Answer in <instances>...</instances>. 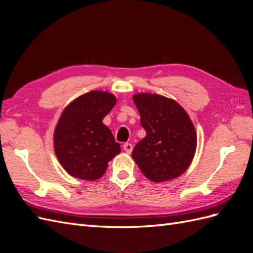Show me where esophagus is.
Returning a JSON list of instances; mask_svg holds the SVG:
<instances>
[{"label": "esophagus", "instance_id": "34e87169", "mask_svg": "<svg viewBox=\"0 0 253 253\" xmlns=\"http://www.w3.org/2000/svg\"><path fill=\"white\" fill-rule=\"evenodd\" d=\"M124 149H125V151L126 152V153H131L132 152V150H133V145H132V143H129V142H126L125 144H124Z\"/></svg>", "mask_w": 253, "mask_h": 253}]
</instances>
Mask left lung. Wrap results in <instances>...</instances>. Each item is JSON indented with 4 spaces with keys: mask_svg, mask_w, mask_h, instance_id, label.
Listing matches in <instances>:
<instances>
[{
    "mask_svg": "<svg viewBox=\"0 0 253 253\" xmlns=\"http://www.w3.org/2000/svg\"><path fill=\"white\" fill-rule=\"evenodd\" d=\"M133 98L147 135L135 145L132 157L153 181L178 177L194 157L196 133L192 121L172 99L156 94H138Z\"/></svg>",
    "mask_w": 253,
    "mask_h": 253,
    "instance_id": "obj_1",
    "label": "left lung"
}]
</instances>
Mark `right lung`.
I'll use <instances>...</instances> for the list:
<instances>
[{
    "instance_id": "right-lung-1",
    "label": "right lung",
    "mask_w": 253,
    "mask_h": 253,
    "mask_svg": "<svg viewBox=\"0 0 253 253\" xmlns=\"http://www.w3.org/2000/svg\"><path fill=\"white\" fill-rule=\"evenodd\" d=\"M116 103L114 95L93 90L74 100L61 115L53 135L56 155L74 177L95 180L120 153L111 129L102 124Z\"/></svg>"
}]
</instances>
